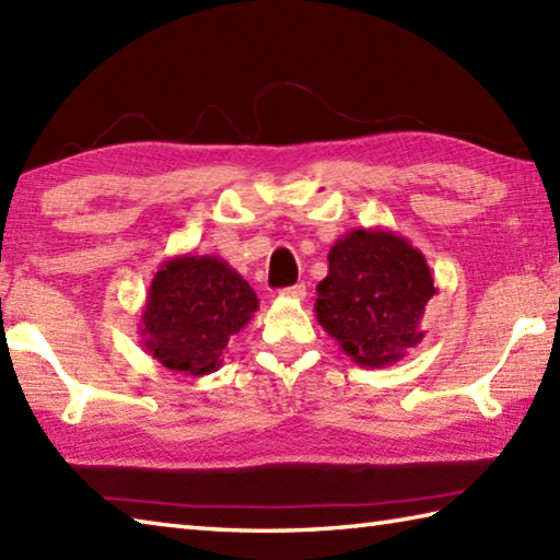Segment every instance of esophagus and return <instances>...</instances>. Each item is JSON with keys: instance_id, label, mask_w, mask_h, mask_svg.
<instances>
[{"instance_id": "obj_1", "label": "esophagus", "mask_w": 560, "mask_h": 560, "mask_svg": "<svg viewBox=\"0 0 560 560\" xmlns=\"http://www.w3.org/2000/svg\"><path fill=\"white\" fill-rule=\"evenodd\" d=\"M281 296L293 299V301H303V299H306V287H303V283H296V287L283 289V291H281Z\"/></svg>"}]
</instances>
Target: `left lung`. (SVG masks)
Returning <instances> with one entry per match:
<instances>
[{
    "instance_id": "8db88e82",
    "label": "left lung",
    "mask_w": 560,
    "mask_h": 560,
    "mask_svg": "<svg viewBox=\"0 0 560 560\" xmlns=\"http://www.w3.org/2000/svg\"><path fill=\"white\" fill-rule=\"evenodd\" d=\"M439 293L423 254L384 228L342 235L318 283L315 318L362 368H386L423 340L429 301Z\"/></svg>"
}]
</instances>
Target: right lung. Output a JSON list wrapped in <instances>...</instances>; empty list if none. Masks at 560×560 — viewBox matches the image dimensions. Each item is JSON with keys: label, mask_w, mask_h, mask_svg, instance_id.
I'll return each instance as SVG.
<instances>
[{"label": "right lung", "mask_w": 560, "mask_h": 560, "mask_svg": "<svg viewBox=\"0 0 560 560\" xmlns=\"http://www.w3.org/2000/svg\"><path fill=\"white\" fill-rule=\"evenodd\" d=\"M257 308V293L218 254H176L151 279L141 345L166 370L202 377L220 368L230 338Z\"/></svg>", "instance_id": "obj_1"}]
</instances>
